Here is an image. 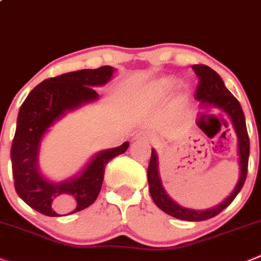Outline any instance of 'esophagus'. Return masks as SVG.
I'll list each match as a JSON object with an SVG mask.
<instances>
[{
  "instance_id": "1",
  "label": "esophagus",
  "mask_w": 261,
  "mask_h": 261,
  "mask_svg": "<svg viewBox=\"0 0 261 261\" xmlns=\"http://www.w3.org/2000/svg\"><path fill=\"white\" fill-rule=\"evenodd\" d=\"M136 138H138V139H146V135L144 133H139L138 135H136Z\"/></svg>"
}]
</instances>
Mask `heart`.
I'll return each mask as SVG.
<instances>
[{"mask_svg": "<svg viewBox=\"0 0 261 261\" xmlns=\"http://www.w3.org/2000/svg\"><path fill=\"white\" fill-rule=\"evenodd\" d=\"M172 84H173V83H172L171 80H164V82L162 83V87H163L164 89H169V88L172 87Z\"/></svg>", "mask_w": 261, "mask_h": 261, "instance_id": "heart-1", "label": "heart"}]
</instances>
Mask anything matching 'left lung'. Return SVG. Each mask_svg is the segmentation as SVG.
<instances>
[{
  "label": "left lung",
  "mask_w": 261,
  "mask_h": 261,
  "mask_svg": "<svg viewBox=\"0 0 261 261\" xmlns=\"http://www.w3.org/2000/svg\"><path fill=\"white\" fill-rule=\"evenodd\" d=\"M192 70L199 77V85L196 89V98L203 103L204 106H213L218 108L219 111H223L227 113L229 120L232 121L234 131H236L237 139H239V158H240V178L236 187L229 195L228 198L219 204L218 206L206 211H194V209H187L178 205L169 198L167 192L164 191L162 186L161 177L158 171V156L154 149H151L150 162L148 167V182H149V192L151 195V199L155 203V205L164 213L174 217V218L182 219V221L199 222L206 221L213 217L218 216L222 211L227 208L234 198L241 191L242 186L245 184V179L247 176V164H249V154H250V140L247 135L246 121H245L244 111L239 100L233 97L231 92L226 88L222 77L205 65H194Z\"/></svg>",
  "instance_id": "8db88e82"
}]
</instances>
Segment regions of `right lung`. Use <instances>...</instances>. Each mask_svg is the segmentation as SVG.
<instances>
[{
	"label": "right lung",
	"instance_id": "obj_1",
	"mask_svg": "<svg viewBox=\"0 0 261 261\" xmlns=\"http://www.w3.org/2000/svg\"><path fill=\"white\" fill-rule=\"evenodd\" d=\"M113 71V67L102 66L49 77L37 85L21 105L11 145L12 176L17 195L30 208L48 217L88 208L99 195L108 162L127 150L130 144L125 141L99 151L79 176L61 184L43 177L38 167L40 141L48 128L67 111L97 99L92 87L110 82Z\"/></svg>",
	"mask_w": 261,
	"mask_h": 261
}]
</instances>
